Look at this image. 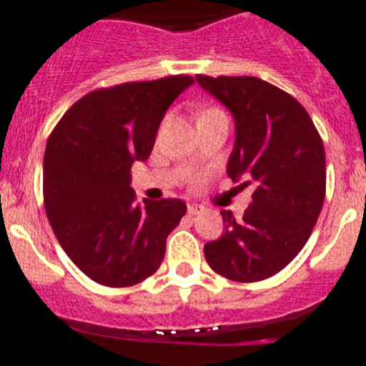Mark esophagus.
I'll use <instances>...</instances> for the list:
<instances>
[{"label": "esophagus", "mask_w": 366, "mask_h": 366, "mask_svg": "<svg viewBox=\"0 0 366 366\" xmlns=\"http://www.w3.org/2000/svg\"><path fill=\"white\" fill-rule=\"evenodd\" d=\"M203 214V207L199 204H189V215H199Z\"/></svg>", "instance_id": "esophagus-1"}]
</instances>
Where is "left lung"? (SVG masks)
Returning <instances> with one entry per match:
<instances>
[{"label":"left lung","mask_w":366,"mask_h":366,"mask_svg":"<svg viewBox=\"0 0 366 366\" xmlns=\"http://www.w3.org/2000/svg\"><path fill=\"white\" fill-rule=\"evenodd\" d=\"M237 125L226 172L255 185L242 219L222 210L224 233L204 244L215 273L259 282L284 269L311 237L325 199V149L300 102L259 76L196 75Z\"/></svg>","instance_id":"8db88e82"}]
</instances>
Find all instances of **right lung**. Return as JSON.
I'll return each instance as SVG.
<instances>
[{
    "mask_svg": "<svg viewBox=\"0 0 366 366\" xmlns=\"http://www.w3.org/2000/svg\"><path fill=\"white\" fill-rule=\"evenodd\" d=\"M190 75L124 82L76 100L48 138L43 197L59 244L97 284L129 287L156 273L167 235L179 224L181 199L138 203L134 159L145 162L165 111Z\"/></svg>",
    "mask_w": 366,
    "mask_h": 366,
    "instance_id": "obj_1",
    "label": "right lung"
}]
</instances>
